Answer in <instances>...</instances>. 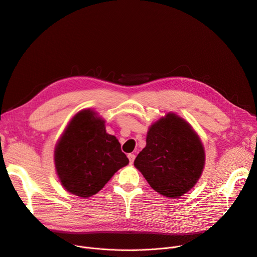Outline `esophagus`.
Returning <instances> with one entry per match:
<instances>
[{
	"label": "esophagus",
	"instance_id": "1",
	"mask_svg": "<svg viewBox=\"0 0 257 257\" xmlns=\"http://www.w3.org/2000/svg\"><path fill=\"white\" fill-rule=\"evenodd\" d=\"M128 158H129L130 163L132 164L133 161H134V159H135V155H134V154H128Z\"/></svg>",
	"mask_w": 257,
	"mask_h": 257
}]
</instances>
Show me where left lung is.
I'll use <instances>...</instances> for the list:
<instances>
[{"instance_id":"1","label":"left lung","mask_w":257,"mask_h":257,"mask_svg":"<svg viewBox=\"0 0 257 257\" xmlns=\"http://www.w3.org/2000/svg\"><path fill=\"white\" fill-rule=\"evenodd\" d=\"M204 165V151L197 134L174 113L153 124L147 146L134 160L154 190L177 198L196 184Z\"/></svg>"}]
</instances>
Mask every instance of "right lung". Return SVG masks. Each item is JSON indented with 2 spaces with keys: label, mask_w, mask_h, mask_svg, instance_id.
I'll list each match as a JSON object with an SVG mask.
<instances>
[{
  "label": "right lung",
  "mask_w": 257,
  "mask_h": 257,
  "mask_svg": "<svg viewBox=\"0 0 257 257\" xmlns=\"http://www.w3.org/2000/svg\"><path fill=\"white\" fill-rule=\"evenodd\" d=\"M57 174L65 189L80 197L99 192L129 160L104 121L88 109L70 121L55 152Z\"/></svg>",
  "instance_id": "add662e5"
}]
</instances>
